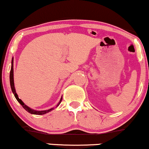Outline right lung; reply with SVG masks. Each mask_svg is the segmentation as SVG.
Wrapping results in <instances>:
<instances>
[{"mask_svg": "<svg viewBox=\"0 0 149 149\" xmlns=\"http://www.w3.org/2000/svg\"><path fill=\"white\" fill-rule=\"evenodd\" d=\"M13 65H14V59L12 58V67H11V71H10V75H9V79H10V86H11V88H12V91L13 92V93H14L15 97H16V99L18 100V102L20 103V104L22 105V107H23V108L25 109L26 111H27V112L30 113L31 114H34V115H43V114H45L47 113H49L51 111L54 110V108H52L50 109H48V110H45V111H36V110H34V109H31L30 107H27V105L24 104V103L22 102L21 100L19 99V97H18V95H17L16 92V89H15V86H14V68H13ZM62 100H63V97L61 98V100H60L59 103H58V105L56 107H58V105L61 104Z\"/></svg>", "mask_w": 149, "mask_h": 149, "instance_id": "1", "label": "right lung"}]
</instances>
